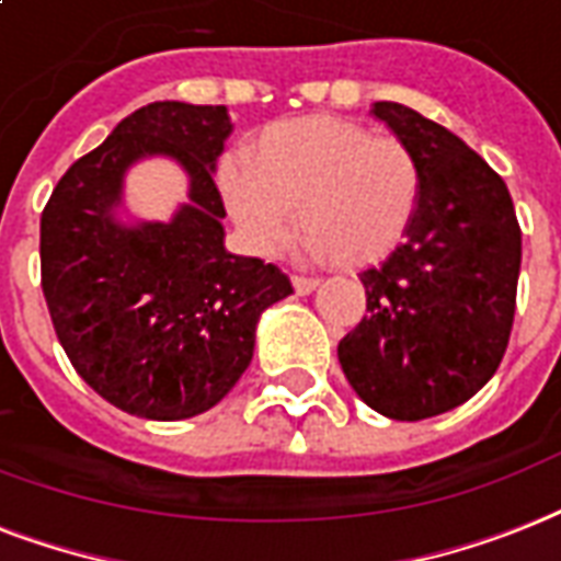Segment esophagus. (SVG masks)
I'll return each mask as SVG.
<instances>
[{"mask_svg":"<svg viewBox=\"0 0 561 561\" xmlns=\"http://www.w3.org/2000/svg\"><path fill=\"white\" fill-rule=\"evenodd\" d=\"M293 286H295V293L298 295H310L316 286H319V280L316 277H304V275H293Z\"/></svg>","mask_w":561,"mask_h":561,"instance_id":"1","label":"esophagus"}]
</instances>
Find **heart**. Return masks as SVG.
Returning a JSON list of instances; mask_svg holds the SVG:
<instances>
[{
	"mask_svg": "<svg viewBox=\"0 0 561 561\" xmlns=\"http://www.w3.org/2000/svg\"><path fill=\"white\" fill-rule=\"evenodd\" d=\"M225 207L251 249L272 257L289 225L312 260L371 266L410 233L424 172L410 142L336 116L272 123L242 158L221 160Z\"/></svg>",
	"mask_w": 561,
	"mask_h": 561,
	"instance_id": "1",
	"label": "heart"
}]
</instances>
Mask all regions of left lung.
I'll list each match as a JSON object with an SVG mask.
<instances>
[{
    "label": "left lung",
    "mask_w": 561,
    "mask_h": 561,
    "mask_svg": "<svg viewBox=\"0 0 561 561\" xmlns=\"http://www.w3.org/2000/svg\"><path fill=\"white\" fill-rule=\"evenodd\" d=\"M371 114L419 154L424 193L407 240L359 275L366 316L340 342V363L371 410L421 421L466 403L501 366L520 228L503 178L457 134L398 102Z\"/></svg>",
    "instance_id": "obj_1"
}]
</instances>
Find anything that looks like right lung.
<instances>
[{
	"mask_svg": "<svg viewBox=\"0 0 561 561\" xmlns=\"http://www.w3.org/2000/svg\"><path fill=\"white\" fill-rule=\"evenodd\" d=\"M231 128L225 104H146L43 207L41 280L58 342L93 392L140 419L216 407L254 357L260 312L293 293L275 263L225 251L213 169ZM151 153L182 163L191 202L172 222L123 226L124 172Z\"/></svg>",
	"mask_w": 561,
	"mask_h": 561,
	"instance_id": "add662e5",
	"label": "right lung"
}]
</instances>
